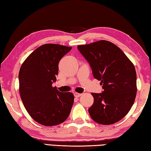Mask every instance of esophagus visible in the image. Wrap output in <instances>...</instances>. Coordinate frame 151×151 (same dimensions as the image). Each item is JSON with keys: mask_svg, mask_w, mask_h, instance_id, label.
<instances>
[{"mask_svg": "<svg viewBox=\"0 0 151 151\" xmlns=\"http://www.w3.org/2000/svg\"><path fill=\"white\" fill-rule=\"evenodd\" d=\"M81 95H82L81 93H76V92L74 93V96L76 97V98H78V97H80Z\"/></svg>", "mask_w": 151, "mask_h": 151, "instance_id": "34e87169", "label": "esophagus"}]
</instances>
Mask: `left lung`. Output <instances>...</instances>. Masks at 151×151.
I'll use <instances>...</instances> for the list:
<instances>
[{
	"label": "left lung",
	"mask_w": 151,
	"mask_h": 151,
	"mask_svg": "<svg viewBox=\"0 0 151 151\" xmlns=\"http://www.w3.org/2000/svg\"><path fill=\"white\" fill-rule=\"evenodd\" d=\"M77 48L104 90L100 94L91 93L94 103L88 112L92 119L104 125L121 121L131 110L137 95L133 63L121 48L107 40L78 45Z\"/></svg>",
	"instance_id": "left-lung-1"
}]
</instances>
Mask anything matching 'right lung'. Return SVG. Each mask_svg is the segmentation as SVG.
Returning <instances> with one entry per match:
<instances>
[{"label": "right lung", "mask_w": 151, "mask_h": 151, "mask_svg": "<svg viewBox=\"0 0 151 151\" xmlns=\"http://www.w3.org/2000/svg\"><path fill=\"white\" fill-rule=\"evenodd\" d=\"M72 47L45 44L22 64L19 74V93L28 113L36 122L52 127L65 121L72 109V93H60L52 86L57 81L58 63Z\"/></svg>", "instance_id": "right-lung-1"}]
</instances>
